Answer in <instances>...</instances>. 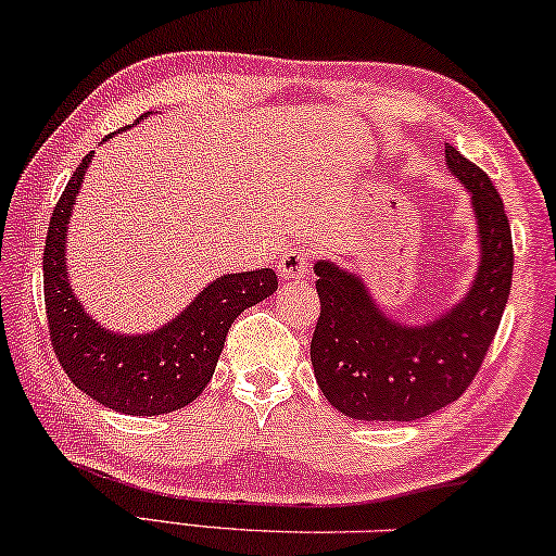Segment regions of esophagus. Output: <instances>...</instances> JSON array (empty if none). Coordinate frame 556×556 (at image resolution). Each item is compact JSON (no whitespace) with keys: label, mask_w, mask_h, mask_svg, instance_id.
<instances>
[{"label":"esophagus","mask_w":556,"mask_h":556,"mask_svg":"<svg viewBox=\"0 0 556 556\" xmlns=\"http://www.w3.org/2000/svg\"><path fill=\"white\" fill-rule=\"evenodd\" d=\"M278 273L283 280H303L311 273V255L307 249H288L278 261Z\"/></svg>","instance_id":"1"}]
</instances>
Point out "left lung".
I'll use <instances>...</instances> for the list:
<instances>
[{"mask_svg": "<svg viewBox=\"0 0 556 556\" xmlns=\"http://www.w3.org/2000/svg\"><path fill=\"white\" fill-rule=\"evenodd\" d=\"M447 170L475 213L477 261L465 295L425 323L390 318L357 273L315 261L320 318L311 340L318 388L345 417L420 420L463 395L500 328L511 290V230L497 189L480 166L445 147Z\"/></svg>", "mask_w": 556, "mask_h": 556, "instance_id": "left-lung-1", "label": "left lung"}]
</instances>
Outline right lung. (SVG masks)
I'll return each mask as SVG.
<instances>
[{"label": "right lung", "mask_w": 556, "mask_h": 556, "mask_svg": "<svg viewBox=\"0 0 556 556\" xmlns=\"http://www.w3.org/2000/svg\"><path fill=\"white\" fill-rule=\"evenodd\" d=\"M91 156L81 159L49 220L45 303L51 345L74 386L104 407L147 417L174 413L191 405L211 382L230 323L276 293V270L218 276L156 330L134 336L104 328L76 298L66 266V233Z\"/></svg>", "instance_id": "1"}]
</instances>
